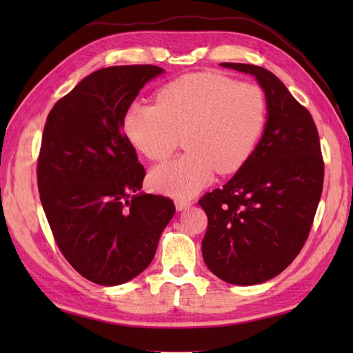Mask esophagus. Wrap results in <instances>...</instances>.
<instances>
[{"instance_id": "obj_1", "label": "esophagus", "mask_w": 353, "mask_h": 353, "mask_svg": "<svg viewBox=\"0 0 353 353\" xmlns=\"http://www.w3.org/2000/svg\"><path fill=\"white\" fill-rule=\"evenodd\" d=\"M174 203H176L177 211H185V209H188L192 205V201L188 199H177Z\"/></svg>"}]
</instances>
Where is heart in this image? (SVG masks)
<instances>
[{
    "label": "heart",
    "instance_id": "b5f03b06",
    "mask_svg": "<svg viewBox=\"0 0 353 353\" xmlns=\"http://www.w3.org/2000/svg\"><path fill=\"white\" fill-rule=\"evenodd\" d=\"M267 101L262 89L212 72H194L165 85L156 104L132 103L123 129L132 145L161 162L183 134V156L156 167L150 183L176 199H190L215 171L234 172L253 153L264 130Z\"/></svg>",
    "mask_w": 353,
    "mask_h": 353
}]
</instances>
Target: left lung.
Masks as SVG:
<instances>
[{
    "label": "left lung",
    "mask_w": 353,
    "mask_h": 353,
    "mask_svg": "<svg viewBox=\"0 0 353 353\" xmlns=\"http://www.w3.org/2000/svg\"><path fill=\"white\" fill-rule=\"evenodd\" d=\"M220 65L258 80L267 123L236 174L199 200L208 215L201 253L221 281L254 285L282 273L302 250L323 190L325 163L311 114L273 72Z\"/></svg>",
    "instance_id": "1"
}]
</instances>
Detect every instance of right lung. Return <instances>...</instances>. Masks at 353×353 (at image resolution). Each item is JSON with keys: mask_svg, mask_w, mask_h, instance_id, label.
Masks as SVG:
<instances>
[{"mask_svg": "<svg viewBox=\"0 0 353 353\" xmlns=\"http://www.w3.org/2000/svg\"><path fill=\"white\" fill-rule=\"evenodd\" d=\"M162 72L123 65L89 74L43 127L37 188L52 236L74 270L104 287L144 272L176 212L171 199L139 192L145 170L123 133L127 108Z\"/></svg>", "mask_w": 353, "mask_h": 353, "instance_id": "obj_1", "label": "right lung"}]
</instances>
